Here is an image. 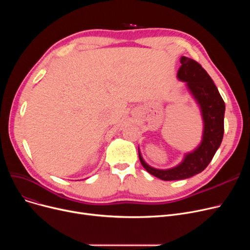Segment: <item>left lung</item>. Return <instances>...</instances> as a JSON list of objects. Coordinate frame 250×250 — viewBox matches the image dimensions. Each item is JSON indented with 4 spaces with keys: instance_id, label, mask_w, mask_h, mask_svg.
I'll return each instance as SVG.
<instances>
[{
    "instance_id": "obj_1",
    "label": "left lung",
    "mask_w": 250,
    "mask_h": 250,
    "mask_svg": "<svg viewBox=\"0 0 250 250\" xmlns=\"http://www.w3.org/2000/svg\"><path fill=\"white\" fill-rule=\"evenodd\" d=\"M181 65L177 73L179 81L186 82L187 88L198 103L204 123L202 141L191 152L185 154L182 161L169 169H157L148 165L139 151V158L147 171L162 180L187 179L201 173L212 161L224 135L225 103L212 78L195 61L180 58Z\"/></svg>"
}]
</instances>
